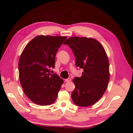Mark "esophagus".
Returning <instances> with one entry per match:
<instances>
[{
	"instance_id": "34e87169",
	"label": "esophagus",
	"mask_w": 133,
	"mask_h": 133,
	"mask_svg": "<svg viewBox=\"0 0 133 133\" xmlns=\"http://www.w3.org/2000/svg\"><path fill=\"white\" fill-rule=\"evenodd\" d=\"M65 82H66V83L70 82L71 81V79H70V78H68V79H66L65 80Z\"/></svg>"
}]
</instances>
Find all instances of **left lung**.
I'll return each mask as SVG.
<instances>
[{"label":"left lung","mask_w":133,"mask_h":133,"mask_svg":"<svg viewBox=\"0 0 133 133\" xmlns=\"http://www.w3.org/2000/svg\"><path fill=\"white\" fill-rule=\"evenodd\" d=\"M64 44L73 50L76 66L84 70L81 77L73 80L75 88L71 94L72 100L80 107L93 105L102 97L109 81V63L106 51L97 40L91 38L70 37Z\"/></svg>","instance_id":"obj_1"}]
</instances>
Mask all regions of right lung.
<instances>
[{
	"instance_id": "obj_1",
	"label": "right lung",
	"mask_w": 133,
	"mask_h": 133,
	"mask_svg": "<svg viewBox=\"0 0 133 133\" xmlns=\"http://www.w3.org/2000/svg\"><path fill=\"white\" fill-rule=\"evenodd\" d=\"M66 37L38 35L23 49L19 60V80L27 97L34 103L45 106L53 104L63 79L50 73L55 68L56 53Z\"/></svg>"
}]
</instances>
